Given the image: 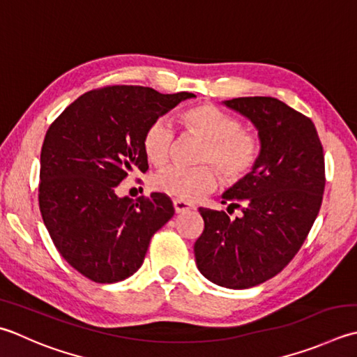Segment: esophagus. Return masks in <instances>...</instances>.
Here are the masks:
<instances>
[{
    "label": "esophagus",
    "instance_id": "obj_1",
    "mask_svg": "<svg viewBox=\"0 0 357 357\" xmlns=\"http://www.w3.org/2000/svg\"><path fill=\"white\" fill-rule=\"evenodd\" d=\"M173 206H174V212L176 213H184V212H188V211H192V208H195L193 204H190V202H187V201H183V199H174Z\"/></svg>",
    "mask_w": 357,
    "mask_h": 357
}]
</instances>
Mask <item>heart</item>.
Segmentation results:
<instances>
[{"label": "heart", "instance_id": "b5f03b06", "mask_svg": "<svg viewBox=\"0 0 357 357\" xmlns=\"http://www.w3.org/2000/svg\"><path fill=\"white\" fill-rule=\"evenodd\" d=\"M178 122L187 135L204 141L197 169L170 165L153 178V187L183 201H197L212 192L218 174L226 185L240 184L255 170L261 159L263 141L258 132L244 128L238 117L213 103L192 105L178 113ZM176 146V132L165 119L146 127L142 149L149 162L162 167Z\"/></svg>", "mask_w": 357, "mask_h": 357}]
</instances>
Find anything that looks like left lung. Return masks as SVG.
<instances>
[{
	"instance_id": "1",
	"label": "left lung",
	"mask_w": 357,
	"mask_h": 357,
	"mask_svg": "<svg viewBox=\"0 0 357 357\" xmlns=\"http://www.w3.org/2000/svg\"><path fill=\"white\" fill-rule=\"evenodd\" d=\"M258 128L261 159L249 176L225 193V211L199 207L204 230L195 243L198 269L208 280L246 289L282 272L308 236L322 206L325 158L308 116L274 97L226 100Z\"/></svg>"
}]
</instances>
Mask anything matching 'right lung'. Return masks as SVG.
Here are the masks:
<instances>
[{
	"label": "right lung",
	"instance_id": "add662e5",
	"mask_svg": "<svg viewBox=\"0 0 357 357\" xmlns=\"http://www.w3.org/2000/svg\"><path fill=\"white\" fill-rule=\"evenodd\" d=\"M192 93L108 85L74 100L49 125L40 158L38 204L60 255L96 283L141 268L151 236L174 215L170 197L119 198V183L145 173L146 127ZM141 181V179H139Z\"/></svg>",
	"mask_w": 357,
	"mask_h": 357
}]
</instances>
